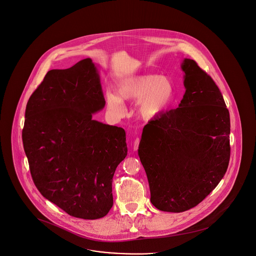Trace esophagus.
I'll use <instances>...</instances> for the list:
<instances>
[{
  "label": "esophagus",
  "instance_id": "1",
  "mask_svg": "<svg viewBox=\"0 0 256 256\" xmlns=\"http://www.w3.org/2000/svg\"><path fill=\"white\" fill-rule=\"evenodd\" d=\"M138 144H140V138H136L134 140V146H133L134 151H136V150H138Z\"/></svg>",
  "mask_w": 256,
  "mask_h": 256
}]
</instances>
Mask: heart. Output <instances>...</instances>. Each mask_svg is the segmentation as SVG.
Listing matches in <instances>:
<instances>
[{
	"label": "heart",
	"mask_w": 256,
	"mask_h": 256,
	"mask_svg": "<svg viewBox=\"0 0 256 256\" xmlns=\"http://www.w3.org/2000/svg\"><path fill=\"white\" fill-rule=\"evenodd\" d=\"M175 97L174 82L168 77L144 74L125 78L116 86V94L107 92L105 104L108 114L120 118L125 112L123 101H136V114L142 120H153L172 104Z\"/></svg>",
	"instance_id": "obj_1"
}]
</instances>
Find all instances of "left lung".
I'll use <instances>...</instances> for the list:
<instances>
[{
	"instance_id": "1",
	"label": "left lung",
	"mask_w": 256,
	"mask_h": 256,
	"mask_svg": "<svg viewBox=\"0 0 256 256\" xmlns=\"http://www.w3.org/2000/svg\"><path fill=\"white\" fill-rule=\"evenodd\" d=\"M185 94L178 108L150 120L138 157L148 175L150 202L180 213L196 206L226 174L230 118L213 79L190 58L181 64Z\"/></svg>"
}]
</instances>
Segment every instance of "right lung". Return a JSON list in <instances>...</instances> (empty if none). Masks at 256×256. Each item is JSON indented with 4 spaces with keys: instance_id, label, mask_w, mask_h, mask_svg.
Here are the masks:
<instances>
[{
    "instance_id": "right-lung-1",
    "label": "right lung",
    "mask_w": 256,
    "mask_h": 256,
    "mask_svg": "<svg viewBox=\"0 0 256 256\" xmlns=\"http://www.w3.org/2000/svg\"><path fill=\"white\" fill-rule=\"evenodd\" d=\"M105 107L92 58L50 70L30 95L22 132L34 183L68 215L96 220L114 200L112 177L127 156L120 127L92 120Z\"/></svg>"
}]
</instances>
